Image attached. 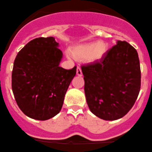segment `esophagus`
<instances>
[{"instance_id":"1","label":"esophagus","mask_w":152,"mask_h":152,"mask_svg":"<svg viewBox=\"0 0 152 152\" xmlns=\"http://www.w3.org/2000/svg\"><path fill=\"white\" fill-rule=\"evenodd\" d=\"M77 75L78 76H82V70H81V68L80 67L77 66Z\"/></svg>"}]
</instances>
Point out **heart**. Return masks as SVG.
Instances as JSON below:
<instances>
[{"instance_id": "1", "label": "heart", "mask_w": 152, "mask_h": 152, "mask_svg": "<svg viewBox=\"0 0 152 152\" xmlns=\"http://www.w3.org/2000/svg\"><path fill=\"white\" fill-rule=\"evenodd\" d=\"M108 51V45L103 40L76 45L72 50L74 57L79 60H85L88 64H96L101 62ZM67 56L70 55L67 54Z\"/></svg>"}]
</instances>
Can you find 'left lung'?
I'll list each match as a JSON object with an SVG mask.
<instances>
[{"mask_svg": "<svg viewBox=\"0 0 152 152\" xmlns=\"http://www.w3.org/2000/svg\"><path fill=\"white\" fill-rule=\"evenodd\" d=\"M84 92L91 112L106 121L119 119L133 107L140 90L136 50L118 40L101 62L82 66Z\"/></svg>", "mask_w": 152, "mask_h": 152, "instance_id": "obj_1", "label": "left lung"}]
</instances>
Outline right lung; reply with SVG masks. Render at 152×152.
<instances>
[{
  "instance_id": "add662e5",
  "label": "right lung",
  "mask_w": 152,
  "mask_h": 152,
  "mask_svg": "<svg viewBox=\"0 0 152 152\" xmlns=\"http://www.w3.org/2000/svg\"><path fill=\"white\" fill-rule=\"evenodd\" d=\"M53 37L33 39L19 51L14 62L12 88L23 114L45 121L61 110L64 97L76 75L59 66L63 53Z\"/></svg>"
}]
</instances>
